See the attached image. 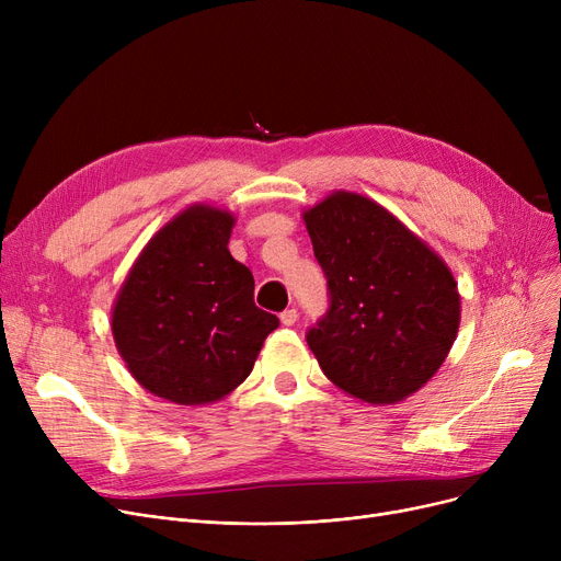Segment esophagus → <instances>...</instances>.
<instances>
[{
	"label": "esophagus",
	"instance_id": "obj_1",
	"mask_svg": "<svg viewBox=\"0 0 561 561\" xmlns=\"http://www.w3.org/2000/svg\"><path fill=\"white\" fill-rule=\"evenodd\" d=\"M279 320H282V325H286V328H290V325H296L298 322V309H284L282 313H279Z\"/></svg>",
	"mask_w": 561,
	"mask_h": 561
}]
</instances>
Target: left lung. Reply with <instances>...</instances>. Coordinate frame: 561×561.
<instances>
[{"label":"left lung","instance_id":"left-lung-1","mask_svg":"<svg viewBox=\"0 0 561 561\" xmlns=\"http://www.w3.org/2000/svg\"><path fill=\"white\" fill-rule=\"evenodd\" d=\"M330 307L307 343L334 385L373 404L416 393L459 328L448 265L373 199L332 193L305 214Z\"/></svg>","mask_w":561,"mask_h":561}]
</instances>
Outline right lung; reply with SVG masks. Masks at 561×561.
I'll return each instance as SVG.
<instances>
[{"mask_svg": "<svg viewBox=\"0 0 561 561\" xmlns=\"http://www.w3.org/2000/svg\"><path fill=\"white\" fill-rule=\"evenodd\" d=\"M233 218L191 206L140 252L115 300L111 330L129 373L176 404H206L250 375L279 328L254 305V277L229 254Z\"/></svg>", "mask_w": 561, "mask_h": 561, "instance_id": "right-lung-1", "label": "right lung"}]
</instances>
